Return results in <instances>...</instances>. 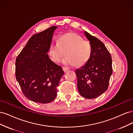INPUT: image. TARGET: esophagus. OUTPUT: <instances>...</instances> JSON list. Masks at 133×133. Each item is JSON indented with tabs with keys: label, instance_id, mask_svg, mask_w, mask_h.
<instances>
[{
	"label": "esophagus",
	"instance_id": "34e87169",
	"mask_svg": "<svg viewBox=\"0 0 133 133\" xmlns=\"http://www.w3.org/2000/svg\"><path fill=\"white\" fill-rule=\"evenodd\" d=\"M63 70H64V71L65 72H66L67 71H68L69 70V69H68V68H66V67H63Z\"/></svg>",
	"mask_w": 133,
	"mask_h": 133
}]
</instances>
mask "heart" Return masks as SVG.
Returning a JSON list of instances; mask_svg holds the SVG:
<instances>
[{
    "instance_id": "1",
    "label": "heart",
    "mask_w": 133,
    "mask_h": 133,
    "mask_svg": "<svg viewBox=\"0 0 133 133\" xmlns=\"http://www.w3.org/2000/svg\"><path fill=\"white\" fill-rule=\"evenodd\" d=\"M65 55L63 63L67 65L80 67L89 62L92 53L90 43L84 41L80 35L69 33L64 34L58 39V43L50 45L49 55L51 60L59 63Z\"/></svg>"
}]
</instances>
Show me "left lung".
<instances>
[{"instance_id": "obj_1", "label": "left lung", "mask_w": 133, "mask_h": 133, "mask_svg": "<svg viewBox=\"0 0 133 133\" xmlns=\"http://www.w3.org/2000/svg\"><path fill=\"white\" fill-rule=\"evenodd\" d=\"M92 47L91 57L85 65L76 69L78 89L87 99H93L105 92L112 73V59L105 45L98 38L84 32Z\"/></svg>"}]
</instances>
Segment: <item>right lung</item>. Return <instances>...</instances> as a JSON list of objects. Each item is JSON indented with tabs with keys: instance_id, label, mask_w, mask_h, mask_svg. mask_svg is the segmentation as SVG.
Wrapping results in <instances>:
<instances>
[{
	"instance_id": "right-lung-1",
	"label": "right lung",
	"mask_w": 133,
	"mask_h": 133,
	"mask_svg": "<svg viewBox=\"0 0 133 133\" xmlns=\"http://www.w3.org/2000/svg\"><path fill=\"white\" fill-rule=\"evenodd\" d=\"M57 28L52 26L32 36L16 59V79L24 95L32 102L49 103L57 96V87L64 73L48 54Z\"/></svg>"
}]
</instances>
